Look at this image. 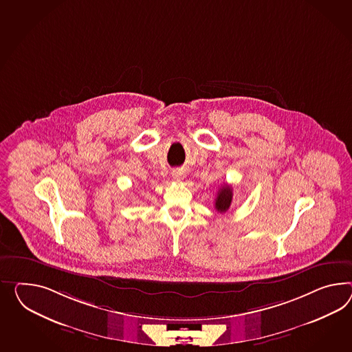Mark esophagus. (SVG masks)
I'll use <instances>...</instances> for the list:
<instances>
[{
  "mask_svg": "<svg viewBox=\"0 0 352 352\" xmlns=\"http://www.w3.org/2000/svg\"><path fill=\"white\" fill-rule=\"evenodd\" d=\"M172 177H173L175 181H181L182 177H184V175H182V172L176 170V171L172 172Z\"/></svg>",
  "mask_w": 352,
  "mask_h": 352,
  "instance_id": "1",
  "label": "esophagus"
}]
</instances>
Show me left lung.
I'll use <instances>...</instances> for the list:
<instances>
[{
	"label": "left lung",
	"mask_w": 352,
	"mask_h": 352,
	"mask_svg": "<svg viewBox=\"0 0 352 352\" xmlns=\"http://www.w3.org/2000/svg\"><path fill=\"white\" fill-rule=\"evenodd\" d=\"M232 197H234V192H232V188L230 185H226L225 184L223 186H221L218 190L216 203H214L217 212L226 213L231 206V203H232Z\"/></svg>",
	"instance_id": "8db88e82"
}]
</instances>
